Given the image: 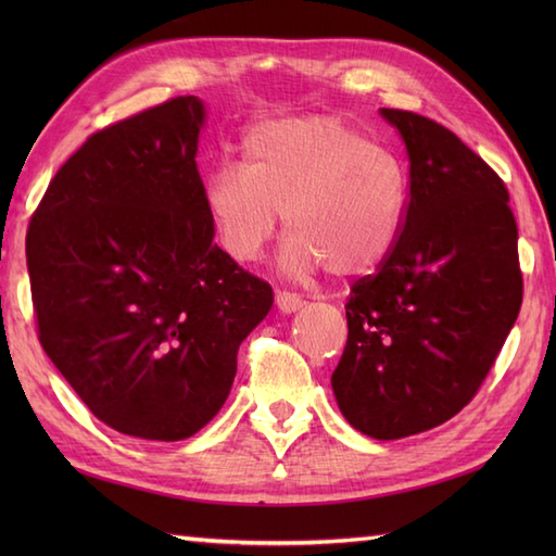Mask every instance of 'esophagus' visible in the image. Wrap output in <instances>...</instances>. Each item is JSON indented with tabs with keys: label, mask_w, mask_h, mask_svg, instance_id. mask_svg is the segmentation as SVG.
Here are the masks:
<instances>
[{
	"label": "esophagus",
	"mask_w": 556,
	"mask_h": 556,
	"mask_svg": "<svg viewBox=\"0 0 556 556\" xmlns=\"http://www.w3.org/2000/svg\"><path fill=\"white\" fill-rule=\"evenodd\" d=\"M275 303H277V308L281 311V313H296L301 305H303V299L301 296H296V293H289V291H277V296H275Z\"/></svg>",
	"instance_id": "1"
}]
</instances>
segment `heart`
Returning <instances> with one entry per match:
<instances>
[{
	"mask_svg": "<svg viewBox=\"0 0 556 556\" xmlns=\"http://www.w3.org/2000/svg\"><path fill=\"white\" fill-rule=\"evenodd\" d=\"M241 164L207 176L203 203L224 253L253 263L281 212L291 236L281 265L291 275L351 279L380 267L404 229L408 176L392 152L337 116H291L255 124Z\"/></svg>",
	"mask_w": 556,
	"mask_h": 556,
	"instance_id": "b5f03b06",
	"label": "heart"
}]
</instances>
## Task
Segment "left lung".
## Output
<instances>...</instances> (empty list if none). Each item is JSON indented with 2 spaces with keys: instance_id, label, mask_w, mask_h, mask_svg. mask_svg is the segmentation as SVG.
<instances>
[{
  "instance_id": "1",
  "label": "left lung",
  "mask_w": 556,
  "mask_h": 556,
  "mask_svg": "<svg viewBox=\"0 0 556 556\" xmlns=\"http://www.w3.org/2000/svg\"><path fill=\"white\" fill-rule=\"evenodd\" d=\"M408 152L394 251L351 287L349 339L332 372L358 432L401 440L470 404L521 311L518 229L490 164L428 116L380 110Z\"/></svg>"
}]
</instances>
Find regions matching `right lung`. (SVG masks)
<instances>
[{
	"label": "right lung",
	"mask_w": 556,
	"mask_h": 556,
	"mask_svg": "<svg viewBox=\"0 0 556 556\" xmlns=\"http://www.w3.org/2000/svg\"><path fill=\"white\" fill-rule=\"evenodd\" d=\"M203 102L174 98L92 134L28 227L38 337L92 416L176 442L217 416L271 287L222 251L198 174Z\"/></svg>",
	"instance_id": "right-lung-1"
}]
</instances>
